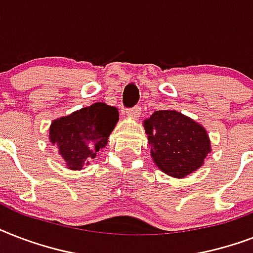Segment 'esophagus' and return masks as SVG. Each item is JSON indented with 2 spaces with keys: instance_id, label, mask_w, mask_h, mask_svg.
Masks as SVG:
<instances>
[{
  "instance_id": "obj_1",
  "label": "esophagus",
  "mask_w": 253,
  "mask_h": 253,
  "mask_svg": "<svg viewBox=\"0 0 253 253\" xmlns=\"http://www.w3.org/2000/svg\"><path fill=\"white\" fill-rule=\"evenodd\" d=\"M140 113H142V110H140V107L139 106H135L132 107V109H128V110L126 111L127 117H131V118H139Z\"/></svg>"
}]
</instances>
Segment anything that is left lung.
Returning <instances> with one entry per match:
<instances>
[{
  "instance_id": "left-lung-1",
  "label": "left lung",
  "mask_w": 253,
  "mask_h": 253,
  "mask_svg": "<svg viewBox=\"0 0 253 253\" xmlns=\"http://www.w3.org/2000/svg\"><path fill=\"white\" fill-rule=\"evenodd\" d=\"M143 126L155 166L170 177L184 178L196 172L211 152L206 128L180 111H155Z\"/></svg>"
}]
</instances>
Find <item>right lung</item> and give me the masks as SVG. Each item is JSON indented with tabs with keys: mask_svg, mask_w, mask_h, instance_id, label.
<instances>
[{
	"mask_svg": "<svg viewBox=\"0 0 253 253\" xmlns=\"http://www.w3.org/2000/svg\"><path fill=\"white\" fill-rule=\"evenodd\" d=\"M119 121L118 109L95 102L52 121L48 139L59 151L67 168L80 170L105 148Z\"/></svg>",
	"mask_w": 253,
	"mask_h": 253,
	"instance_id": "right-lung-1",
	"label": "right lung"
}]
</instances>
